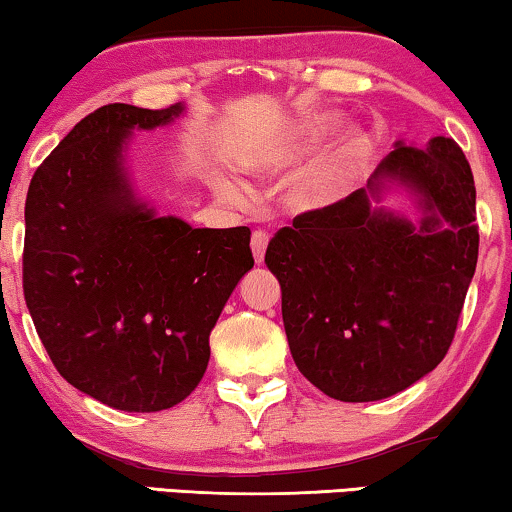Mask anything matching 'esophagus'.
Segmentation results:
<instances>
[{"label": "esophagus", "instance_id": "esophagus-1", "mask_svg": "<svg viewBox=\"0 0 512 512\" xmlns=\"http://www.w3.org/2000/svg\"><path fill=\"white\" fill-rule=\"evenodd\" d=\"M268 233L265 230H256L254 235H251V251H254V258L256 263H263L265 258V249H268Z\"/></svg>", "mask_w": 512, "mask_h": 512}]
</instances>
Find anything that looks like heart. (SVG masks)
<instances>
[{
    "label": "heart",
    "mask_w": 512,
    "mask_h": 512,
    "mask_svg": "<svg viewBox=\"0 0 512 512\" xmlns=\"http://www.w3.org/2000/svg\"><path fill=\"white\" fill-rule=\"evenodd\" d=\"M335 118H314V121L305 123L303 128L293 132V135L282 144V149L272 153L263 163L265 172L277 170L286 163L307 156V153L321 149L326 144V139L333 135ZM370 153V139L363 132H352L300 184L291 191V205L300 209H317L324 205H331L333 200H338L342 193L347 191V186L352 184L354 174L359 172L363 160Z\"/></svg>",
    "instance_id": "b5f03b06"
}]
</instances>
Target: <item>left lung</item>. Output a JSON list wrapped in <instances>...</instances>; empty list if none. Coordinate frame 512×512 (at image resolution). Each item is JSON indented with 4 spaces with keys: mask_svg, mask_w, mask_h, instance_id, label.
<instances>
[{
    "mask_svg": "<svg viewBox=\"0 0 512 512\" xmlns=\"http://www.w3.org/2000/svg\"><path fill=\"white\" fill-rule=\"evenodd\" d=\"M384 180L420 195L419 227L370 210ZM371 197L368 199L367 195ZM471 165L450 137L396 144L366 188L279 228L265 263L300 373L345 403L380 401L445 359L478 263Z\"/></svg>",
    "mask_w": 512,
    "mask_h": 512,
    "instance_id": "8db88e82",
    "label": "left lung"
}]
</instances>
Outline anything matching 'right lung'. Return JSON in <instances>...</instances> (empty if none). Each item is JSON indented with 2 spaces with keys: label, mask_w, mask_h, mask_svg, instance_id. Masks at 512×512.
I'll list each match as a JSON object with an SVG mask.
<instances>
[{
  "label": "right lung",
  "mask_w": 512,
  "mask_h": 512,
  "mask_svg": "<svg viewBox=\"0 0 512 512\" xmlns=\"http://www.w3.org/2000/svg\"><path fill=\"white\" fill-rule=\"evenodd\" d=\"M184 107L104 104L37 167L25 200L23 291L53 366L116 410L158 412L205 375L209 333L244 272L251 230L191 228L132 193V132Z\"/></svg>",
  "instance_id": "add662e5"
}]
</instances>
